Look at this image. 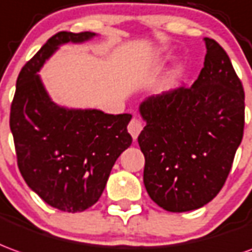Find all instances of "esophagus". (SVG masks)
Here are the masks:
<instances>
[{"label": "esophagus", "instance_id": "34e87169", "mask_svg": "<svg viewBox=\"0 0 252 252\" xmlns=\"http://www.w3.org/2000/svg\"><path fill=\"white\" fill-rule=\"evenodd\" d=\"M143 129V121L139 119H132L128 124V132L131 133V136L133 139H138L139 133Z\"/></svg>", "mask_w": 252, "mask_h": 252}]
</instances>
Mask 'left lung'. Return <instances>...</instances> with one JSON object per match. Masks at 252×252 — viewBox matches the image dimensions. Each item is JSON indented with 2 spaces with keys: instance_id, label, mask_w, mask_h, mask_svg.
<instances>
[{
  "instance_id": "8db88e82",
  "label": "left lung",
  "mask_w": 252,
  "mask_h": 252,
  "mask_svg": "<svg viewBox=\"0 0 252 252\" xmlns=\"http://www.w3.org/2000/svg\"><path fill=\"white\" fill-rule=\"evenodd\" d=\"M205 64L191 87L142 102L146 126L138 136L143 183L163 210L189 212L224 187L244 131V90L228 54L205 38Z\"/></svg>"
}]
</instances>
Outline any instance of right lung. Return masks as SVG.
I'll use <instances>...</instances> for the list:
<instances>
[{"mask_svg":"<svg viewBox=\"0 0 252 252\" xmlns=\"http://www.w3.org/2000/svg\"><path fill=\"white\" fill-rule=\"evenodd\" d=\"M94 35H53L22 68L10 105L9 126L23 179L47 205L68 213L84 212L98 202L116 159L132 143L126 131L131 114L61 108L38 76L60 45Z\"/></svg>","mask_w":252,"mask_h":252,"instance_id":"1","label":"right lung"}]
</instances>
